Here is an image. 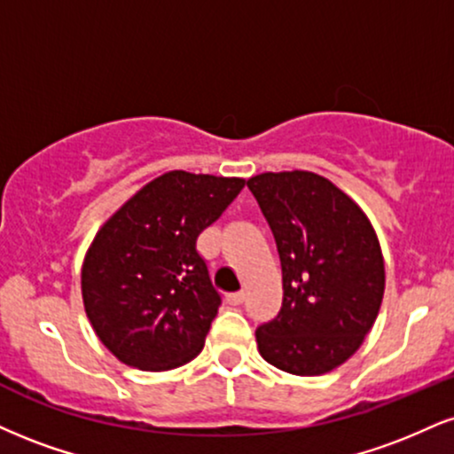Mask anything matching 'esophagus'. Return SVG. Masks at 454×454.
<instances>
[{
    "label": "esophagus",
    "instance_id": "esophagus-1",
    "mask_svg": "<svg viewBox=\"0 0 454 454\" xmlns=\"http://www.w3.org/2000/svg\"><path fill=\"white\" fill-rule=\"evenodd\" d=\"M228 304H232V307H239V304L245 302V292H234V294H228L226 296Z\"/></svg>",
    "mask_w": 454,
    "mask_h": 454
}]
</instances>
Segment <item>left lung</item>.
<instances>
[{
    "mask_svg": "<svg viewBox=\"0 0 454 454\" xmlns=\"http://www.w3.org/2000/svg\"><path fill=\"white\" fill-rule=\"evenodd\" d=\"M281 258L279 315L255 330L266 362L298 376L345 364L372 330L385 262L368 215L310 171L262 173L247 182Z\"/></svg>",
    "mask_w": 454,
    "mask_h": 454,
    "instance_id": "1",
    "label": "left lung"
}]
</instances>
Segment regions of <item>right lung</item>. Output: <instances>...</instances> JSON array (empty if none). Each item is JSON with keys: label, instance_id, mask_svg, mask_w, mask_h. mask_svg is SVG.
I'll return each instance as SVG.
<instances>
[{"label": "right lung", "instance_id": "1", "mask_svg": "<svg viewBox=\"0 0 454 454\" xmlns=\"http://www.w3.org/2000/svg\"><path fill=\"white\" fill-rule=\"evenodd\" d=\"M241 177L168 171L97 232L82 264L92 330L122 364L162 372L203 351L222 296L196 239L243 190Z\"/></svg>", "mask_w": 454, "mask_h": 454}]
</instances>
